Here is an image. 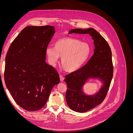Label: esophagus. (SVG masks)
<instances>
[{
  "label": "esophagus",
  "instance_id": "1",
  "mask_svg": "<svg viewBox=\"0 0 133 133\" xmlns=\"http://www.w3.org/2000/svg\"><path fill=\"white\" fill-rule=\"evenodd\" d=\"M60 81H61V82H63L64 81V76L63 75H60Z\"/></svg>",
  "mask_w": 133,
  "mask_h": 133
}]
</instances>
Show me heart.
<instances>
[{
	"label": "heart",
	"instance_id": "b5f03b06",
	"mask_svg": "<svg viewBox=\"0 0 133 133\" xmlns=\"http://www.w3.org/2000/svg\"><path fill=\"white\" fill-rule=\"evenodd\" d=\"M91 54L89 44L80 40L70 37L58 39L54 47L49 46L46 55L49 63L55 65L59 58H62L63 68L68 72H73L84 65Z\"/></svg>",
	"mask_w": 133,
	"mask_h": 133
}]
</instances>
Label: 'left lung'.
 <instances>
[{
	"instance_id": "1",
	"label": "left lung",
	"mask_w": 133,
	"mask_h": 133,
	"mask_svg": "<svg viewBox=\"0 0 133 133\" xmlns=\"http://www.w3.org/2000/svg\"><path fill=\"white\" fill-rule=\"evenodd\" d=\"M89 34L94 40V53L88 63L79 70L65 75V99L68 105L75 111L84 112L102 103L105 98L113 76L111 51L108 43L93 28L74 29L69 34ZM97 78L103 85L94 95L87 96L82 88L88 78Z\"/></svg>"
}]
</instances>
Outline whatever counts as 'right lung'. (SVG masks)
<instances>
[{"instance_id":"right-lung-1","label":"right lung","mask_w":133,"mask_h":133,"mask_svg":"<svg viewBox=\"0 0 133 133\" xmlns=\"http://www.w3.org/2000/svg\"><path fill=\"white\" fill-rule=\"evenodd\" d=\"M54 27L28 26L15 38L5 57L4 81L18 105L27 111L42 109L59 75L45 62Z\"/></svg>"}]
</instances>
